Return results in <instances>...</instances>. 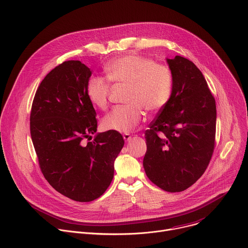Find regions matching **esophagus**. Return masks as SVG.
<instances>
[{
  "label": "esophagus",
  "mask_w": 248,
  "mask_h": 248,
  "mask_svg": "<svg viewBox=\"0 0 248 248\" xmlns=\"http://www.w3.org/2000/svg\"><path fill=\"white\" fill-rule=\"evenodd\" d=\"M124 139L125 141H129V140L131 139V135H130L129 133H124Z\"/></svg>",
  "instance_id": "esophagus-1"
}]
</instances>
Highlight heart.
Returning <instances> with one entry per match:
<instances>
[{
    "label": "heart",
    "mask_w": 248,
    "mask_h": 248,
    "mask_svg": "<svg viewBox=\"0 0 248 248\" xmlns=\"http://www.w3.org/2000/svg\"><path fill=\"white\" fill-rule=\"evenodd\" d=\"M107 78L116 85L127 86L124 102L106 115L102 125L106 130L129 132L143 118L144 112L157 113L170 99L173 77L169 65L157 63L139 55H124L106 65ZM86 95L94 107L108 108L111 84L103 78L93 77L86 85Z\"/></svg>",
    "instance_id": "heart-1"
}]
</instances>
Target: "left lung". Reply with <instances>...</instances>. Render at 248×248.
<instances>
[{
    "label": "left lung",
    "instance_id": "obj_1",
    "mask_svg": "<svg viewBox=\"0 0 248 248\" xmlns=\"http://www.w3.org/2000/svg\"><path fill=\"white\" fill-rule=\"evenodd\" d=\"M167 62L173 77L172 92L145 131L143 167L154 185L180 192L200 179L213 155L216 102L191 61L175 56Z\"/></svg>",
    "mask_w": 248,
    "mask_h": 248
}]
</instances>
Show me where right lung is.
Returning a JSON list of instances; mask_svg holds the SVG:
<instances>
[{"instance_id": "add662e5", "label": "right lung", "mask_w": 248, "mask_h": 248, "mask_svg": "<svg viewBox=\"0 0 248 248\" xmlns=\"http://www.w3.org/2000/svg\"><path fill=\"white\" fill-rule=\"evenodd\" d=\"M92 75L80 61H66L45 77L35 93L30 134L41 171L62 195L79 202L100 197L114 178L124 147L120 132L97 131L96 112L87 98Z\"/></svg>"}]
</instances>
